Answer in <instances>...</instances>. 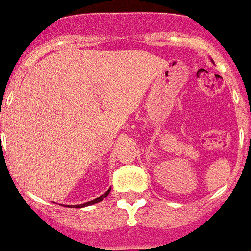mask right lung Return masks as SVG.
Listing matches in <instances>:
<instances>
[{"mask_svg": "<svg viewBox=\"0 0 251 251\" xmlns=\"http://www.w3.org/2000/svg\"><path fill=\"white\" fill-rule=\"evenodd\" d=\"M110 191H111V188L107 189V192H104V193L102 196H100V197H97V198H95V200H92V201L86 202V203H83V204H77V206H73V207H75V208H82V207L92 206V204H95V203H99V202H101L104 197H107L108 193H110ZM67 207H71V206H67Z\"/></svg>", "mask_w": 251, "mask_h": 251, "instance_id": "add662e5", "label": "right lung"}]
</instances>
